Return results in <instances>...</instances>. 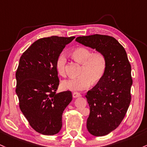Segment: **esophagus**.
I'll return each instance as SVG.
<instances>
[{"mask_svg":"<svg viewBox=\"0 0 147 147\" xmlns=\"http://www.w3.org/2000/svg\"><path fill=\"white\" fill-rule=\"evenodd\" d=\"M80 96H81V94H80V93H77V92H74V93H72V97L74 98L80 97Z\"/></svg>","mask_w":147,"mask_h":147,"instance_id":"34e87169","label":"esophagus"}]
</instances>
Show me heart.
Returning <instances> with one entry per match:
<instances>
[{
  "label": "heart",
  "instance_id": "1",
  "mask_svg": "<svg viewBox=\"0 0 147 147\" xmlns=\"http://www.w3.org/2000/svg\"><path fill=\"white\" fill-rule=\"evenodd\" d=\"M72 56L77 61L82 64L79 77L69 78L62 82L63 88L72 91H82L89 88L93 84L100 81L107 68V59L100 52L93 53L86 47L76 48L72 52ZM67 57L65 52L59 54L56 62L57 72L61 76L65 75V65Z\"/></svg>",
  "mask_w": 147,
  "mask_h": 147
}]
</instances>
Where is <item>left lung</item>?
Wrapping results in <instances>:
<instances>
[{
	"label": "left lung",
	"mask_w": 147,
	"mask_h": 147,
	"mask_svg": "<svg viewBox=\"0 0 147 147\" xmlns=\"http://www.w3.org/2000/svg\"><path fill=\"white\" fill-rule=\"evenodd\" d=\"M75 40L102 53L107 59L102 79L86 95L90 107L88 131L94 136H104L120 125L128 109L133 84L131 66L123 47L113 37L96 34Z\"/></svg>",
	"instance_id": "left-lung-1"
}]
</instances>
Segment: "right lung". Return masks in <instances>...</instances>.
<instances>
[{
    "label": "right lung",
    "mask_w": 147,
    "mask_h": 147,
    "mask_svg": "<svg viewBox=\"0 0 147 147\" xmlns=\"http://www.w3.org/2000/svg\"><path fill=\"white\" fill-rule=\"evenodd\" d=\"M75 37L51 36L38 40L23 53L16 72L19 107L36 132L57 134L64 109L72 99L70 91L56 93L59 85L56 62Z\"/></svg>",
    "instance_id": "1"
}]
</instances>
